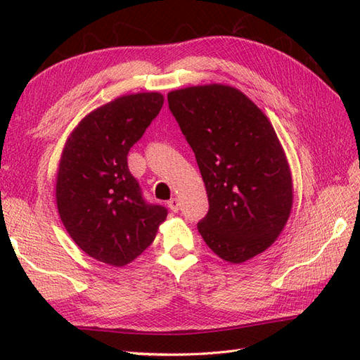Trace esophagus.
<instances>
[{
  "label": "esophagus",
  "instance_id": "obj_1",
  "mask_svg": "<svg viewBox=\"0 0 360 360\" xmlns=\"http://www.w3.org/2000/svg\"><path fill=\"white\" fill-rule=\"evenodd\" d=\"M167 205H168V209H170L172 212H178L181 204H179V200H178V198H172V200L167 202Z\"/></svg>",
  "mask_w": 360,
  "mask_h": 360
}]
</instances>
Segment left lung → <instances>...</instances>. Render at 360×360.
Masks as SVG:
<instances>
[{"mask_svg":"<svg viewBox=\"0 0 360 360\" xmlns=\"http://www.w3.org/2000/svg\"><path fill=\"white\" fill-rule=\"evenodd\" d=\"M167 98L207 190L209 212L198 223L205 244L229 263L262 254L292 207L289 165L269 119L241 91L217 83Z\"/></svg>","mask_w":360,"mask_h":360,"instance_id":"1","label":"left lung"}]
</instances>
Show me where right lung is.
<instances>
[{
    "label": "right lung",
    "mask_w": 360,
    "mask_h": 360,
    "mask_svg": "<svg viewBox=\"0 0 360 360\" xmlns=\"http://www.w3.org/2000/svg\"><path fill=\"white\" fill-rule=\"evenodd\" d=\"M164 105L159 93L117 97L89 112L68 139L57 173L60 218L98 262L125 266L155 240L167 209L148 204L127 156Z\"/></svg>",
    "instance_id": "1"
}]
</instances>
